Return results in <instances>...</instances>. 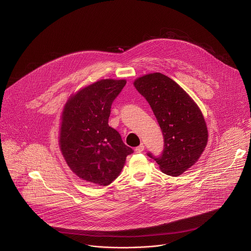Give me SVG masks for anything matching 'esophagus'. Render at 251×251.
Listing matches in <instances>:
<instances>
[{"label":"esophagus","mask_w":251,"mask_h":251,"mask_svg":"<svg viewBox=\"0 0 251 251\" xmlns=\"http://www.w3.org/2000/svg\"><path fill=\"white\" fill-rule=\"evenodd\" d=\"M144 151V145L143 144H141V145H139L138 147H136L135 148V151L136 152H138V153H140V152H142Z\"/></svg>","instance_id":"1"}]
</instances>
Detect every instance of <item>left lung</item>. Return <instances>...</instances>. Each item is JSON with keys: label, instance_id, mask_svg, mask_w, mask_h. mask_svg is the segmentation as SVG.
<instances>
[{"label": "left lung", "instance_id": "obj_1", "mask_svg": "<svg viewBox=\"0 0 251 251\" xmlns=\"http://www.w3.org/2000/svg\"><path fill=\"white\" fill-rule=\"evenodd\" d=\"M136 90L151 108L163 135L160 155L153 158L161 171L178 177L200 157L208 141V130L200 109L179 85L161 73L135 80Z\"/></svg>", "mask_w": 251, "mask_h": 251}]
</instances>
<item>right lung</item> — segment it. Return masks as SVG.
Here are the masks:
<instances>
[{
  "instance_id": "add662e5",
  "label": "right lung",
  "mask_w": 251,
  "mask_h": 251,
  "mask_svg": "<svg viewBox=\"0 0 251 251\" xmlns=\"http://www.w3.org/2000/svg\"><path fill=\"white\" fill-rule=\"evenodd\" d=\"M126 84V80L98 81L73 96L63 112L62 153L80 179L97 185L110 184L133 152L108 125L112 103Z\"/></svg>"
}]
</instances>
